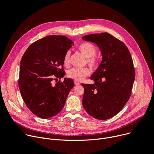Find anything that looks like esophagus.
I'll list each match as a JSON object with an SVG mask.
<instances>
[{"label": "esophagus", "mask_w": 154, "mask_h": 154, "mask_svg": "<svg viewBox=\"0 0 154 154\" xmlns=\"http://www.w3.org/2000/svg\"><path fill=\"white\" fill-rule=\"evenodd\" d=\"M74 84H75V85H79L80 83H79V82L76 81V80H74Z\"/></svg>", "instance_id": "obj_1"}]
</instances>
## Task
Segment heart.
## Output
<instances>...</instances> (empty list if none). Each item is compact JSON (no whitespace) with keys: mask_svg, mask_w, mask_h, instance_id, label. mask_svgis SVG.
<instances>
[{"mask_svg":"<svg viewBox=\"0 0 154 154\" xmlns=\"http://www.w3.org/2000/svg\"><path fill=\"white\" fill-rule=\"evenodd\" d=\"M77 48L80 53L87 58V63L91 68L95 69L98 67L99 60L95 55L97 50L95 45L88 42H82L79 45ZM70 56H71V53L69 51H67L64 56L63 63L66 66H67L69 64ZM90 74V70L86 67L82 69H72L67 73V75L69 78L76 81H81Z\"/></svg>","mask_w":154,"mask_h":154,"instance_id":"heart-1","label":"heart"}]
</instances>
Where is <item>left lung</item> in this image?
Returning <instances> with one entry per match:
<instances>
[{"label": "left lung", "instance_id": "left-lung-1", "mask_svg": "<svg viewBox=\"0 0 154 154\" xmlns=\"http://www.w3.org/2000/svg\"><path fill=\"white\" fill-rule=\"evenodd\" d=\"M97 44L103 60L90 79L94 84H82V100L87 113L98 120L117 115L129 100L135 79L133 60L126 45L107 32L82 37Z\"/></svg>", "mask_w": 154, "mask_h": 154}]
</instances>
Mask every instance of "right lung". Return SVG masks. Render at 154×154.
Masks as SVG:
<instances>
[{
    "instance_id": "1",
    "label": "right lung",
    "mask_w": 154,
    "mask_h": 154,
    "mask_svg": "<svg viewBox=\"0 0 154 154\" xmlns=\"http://www.w3.org/2000/svg\"><path fill=\"white\" fill-rule=\"evenodd\" d=\"M73 44L64 35H48L32 43L21 58L20 93L27 108L41 119L60 113L74 85L72 79L66 78L53 83L64 76V56Z\"/></svg>"
}]
</instances>
